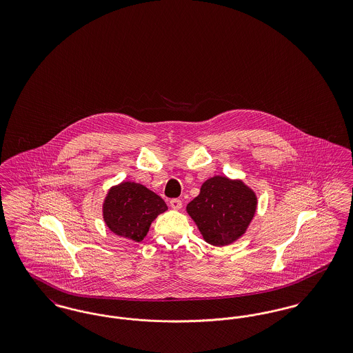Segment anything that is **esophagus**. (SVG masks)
<instances>
[{"mask_svg": "<svg viewBox=\"0 0 353 353\" xmlns=\"http://www.w3.org/2000/svg\"><path fill=\"white\" fill-rule=\"evenodd\" d=\"M169 205H170V208H172V209L179 210V209H181L183 202H181V200H179V199H172V200L169 201Z\"/></svg>", "mask_w": 353, "mask_h": 353, "instance_id": "1", "label": "esophagus"}]
</instances>
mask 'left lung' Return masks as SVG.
Masks as SVG:
<instances>
[{"label": "left lung", "instance_id": "1", "mask_svg": "<svg viewBox=\"0 0 353 353\" xmlns=\"http://www.w3.org/2000/svg\"><path fill=\"white\" fill-rule=\"evenodd\" d=\"M256 210V197L241 180L214 176L186 206L203 239L214 246L230 245L245 234Z\"/></svg>", "mask_w": 353, "mask_h": 353}]
</instances>
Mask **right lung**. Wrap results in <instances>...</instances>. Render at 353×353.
I'll list each match as a JSON object with an SVG mask.
<instances>
[{"mask_svg":"<svg viewBox=\"0 0 353 353\" xmlns=\"http://www.w3.org/2000/svg\"><path fill=\"white\" fill-rule=\"evenodd\" d=\"M168 209L164 200L136 183H121L110 189L103 203V219L115 234L140 242L152 221Z\"/></svg>","mask_w":353,"mask_h":353,"instance_id":"right-lung-1","label":"right lung"}]
</instances>
